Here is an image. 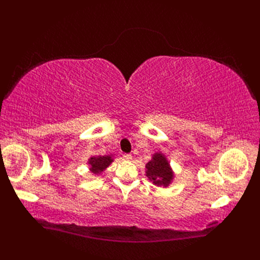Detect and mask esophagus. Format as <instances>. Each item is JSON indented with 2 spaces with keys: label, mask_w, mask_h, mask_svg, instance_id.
I'll return each instance as SVG.
<instances>
[{
  "label": "esophagus",
  "mask_w": 260,
  "mask_h": 260,
  "mask_svg": "<svg viewBox=\"0 0 260 260\" xmlns=\"http://www.w3.org/2000/svg\"><path fill=\"white\" fill-rule=\"evenodd\" d=\"M123 158L125 160H131L132 159V155L131 154H123Z\"/></svg>",
  "instance_id": "1"
}]
</instances>
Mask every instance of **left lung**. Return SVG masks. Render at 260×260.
<instances>
[{
    "label": "left lung",
    "mask_w": 260,
    "mask_h": 260,
    "mask_svg": "<svg viewBox=\"0 0 260 260\" xmlns=\"http://www.w3.org/2000/svg\"><path fill=\"white\" fill-rule=\"evenodd\" d=\"M146 177L157 186L167 187L174 179V172L166 157L161 153H155L146 164Z\"/></svg>",
    "instance_id": "1"
}]
</instances>
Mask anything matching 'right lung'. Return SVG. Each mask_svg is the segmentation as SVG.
Wrapping results in <instances>:
<instances>
[{"label": "right lung", "instance_id": "obj_1", "mask_svg": "<svg viewBox=\"0 0 260 260\" xmlns=\"http://www.w3.org/2000/svg\"><path fill=\"white\" fill-rule=\"evenodd\" d=\"M112 161H114L112 155L93 156L89 159L88 164L90 165V170L94 175H100L112 164Z\"/></svg>", "mask_w": 260, "mask_h": 260}]
</instances>
